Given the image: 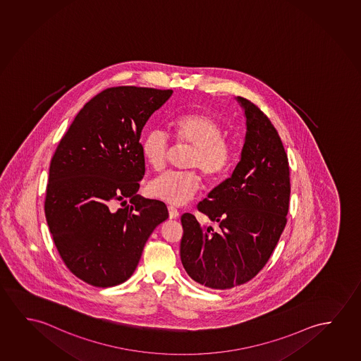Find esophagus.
<instances>
[{
	"mask_svg": "<svg viewBox=\"0 0 361 361\" xmlns=\"http://www.w3.org/2000/svg\"><path fill=\"white\" fill-rule=\"evenodd\" d=\"M167 210H169V217L170 219H176V217H178V210L175 207V206H169L167 207Z\"/></svg>",
	"mask_w": 361,
	"mask_h": 361,
	"instance_id": "1",
	"label": "esophagus"
}]
</instances>
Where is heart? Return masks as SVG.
<instances>
[{
    "instance_id": "heart-1",
    "label": "heart",
    "mask_w": 361,
    "mask_h": 361,
    "mask_svg": "<svg viewBox=\"0 0 361 361\" xmlns=\"http://www.w3.org/2000/svg\"><path fill=\"white\" fill-rule=\"evenodd\" d=\"M178 144L192 146L186 166L199 169L206 178H217L228 171L233 162V150L225 139L221 125L214 117L196 112L188 114L172 122ZM170 150V139L161 128L145 135L141 151L145 160L155 170L165 166ZM200 189V176L195 170L167 171L151 180L147 194L156 200L172 205L189 202Z\"/></svg>"
}]
</instances>
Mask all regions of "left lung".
<instances>
[{"instance_id":"1","label":"left lung","mask_w":361,"mask_h":361,"mask_svg":"<svg viewBox=\"0 0 361 361\" xmlns=\"http://www.w3.org/2000/svg\"><path fill=\"white\" fill-rule=\"evenodd\" d=\"M246 135L239 164L197 209L219 231L191 214L181 216V262L202 286L225 290L247 283L270 259L286 225L288 155L276 128L251 101L238 96Z\"/></svg>"}]
</instances>
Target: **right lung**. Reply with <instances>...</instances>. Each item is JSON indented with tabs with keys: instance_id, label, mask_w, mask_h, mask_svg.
Returning <instances> with one entry per match:
<instances>
[{
	"instance_id": "right-lung-1",
	"label": "right lung",
	"mask_w": 361,
	"mask_h": 361,
	"mask_svg": "<svg viewBox=\"0 0 361 361\" xmlns=\"http://www.w3.org/2000/svg\"><path fill=\"white\" fill-rule=\"evenodd\" d=\"M172 92L104 90L78 112L51 160L47 225L68 270L92 286L125 283L151 233L169 217L162 201L136 192L145 175L141 131ZM120 200L126 206L116 209Z\"/></svg>"
}]
</instances>
